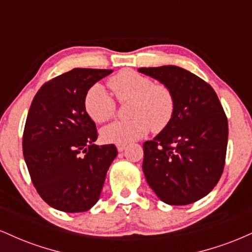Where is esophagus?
<instances>
[{
    "label": "esophagus",
    "instance_id": "esophagus-1",
    "mask_svg": "<svg viewBox=\"0 0 252 252\" xmlns=\"http://www.w3.org/2000/svg\"><path fill=\"white\" fill-rule=\"evenodd\" d=\"M126 144H117V150L118 152H123L124 149H126Z\"/></svg>",
    "mask_w": 252,
    "mask_h": 252
}]
</instances>
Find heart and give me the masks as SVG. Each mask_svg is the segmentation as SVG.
<instances>
[{
    "instance_id": "b5f03b06",
    "label": "heart",
    "mask_w": 252,
    "mask_h": 252,
    "mask_svg": "<svg viewBox=\"0 0 252 252\" xmlns=\"http://www.w3.org/2000/svg\"><path fill=\"white\" fill-rule=\"evenodd\" d=\"M109 86L121 103L131 102L128 121H116L102 129L106 142L126 144L153 131H161L172 121L175 99L168 86L131 70L120 72L109 80ZM86 114L96 123H104L116 112V103L100 84H94L84 98Z\"/></svg>"
}]
</instances>
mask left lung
Masks as SVG:
<instances>
[{"instance_id": "obj_1", "label": "left lung", "mask_w": 252, "mask_h": 252, "mask_svg": "<svg viewBox=\"0 0 252 252\" xmlns=\"http://www.w3.org/2000/svg\"><path fill=\"white\" fill-rule=\"evenodd\" d=\"M168 86L175 99L172 121L143 143L142 169L150 189L168 205H189L218 184L225 164L227 118L215 90L174 65L141 67Z\"/></svg>"}]
</instances>
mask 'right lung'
Masks as SVG:
<instances>
[{
  "label": "right lung",
  "mask_w": 252,
  "mask_h": 252,
  "mask_svg": "<svg viewBox=\"0 0 252 252\" xmlns=\"http://www.w3.org/2000/svg\"><path fill=\"white\" fill-rule=\"evenodd\" d=\"M112 70L73 68L43 84L26 121L22 148L37 193L53 209L85 212L98 201L114 144L97 146L96 124L86 114V92Z\"/></svg>",
  "instance_id": "right-lung-1"
}]
</instances>
